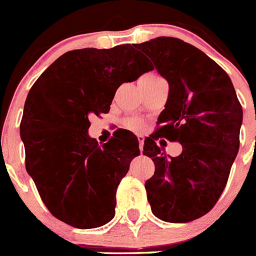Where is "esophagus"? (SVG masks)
I'll return each mask as SVG.
<instances>
[{
	"instance_id": "esophagus-1",
	"label": "esophagus",
	"mask_w": 256,
	"mask_h": 256,
	"mask_svg": "<svg viewBox=\"0 0 256 256\" xmlns=\"http://www.w3.org/2000/svg\"><path fill=\"white\" fill-rule=\"evenodd\" d=\"M144 138L142 137V136H138V144H140V151H144Z\"/></svg>"
}]
</instances>
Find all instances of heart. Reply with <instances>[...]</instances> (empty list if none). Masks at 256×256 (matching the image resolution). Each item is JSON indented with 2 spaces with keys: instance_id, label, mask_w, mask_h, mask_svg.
Masks as SVG:
<instances>
[{
  "instance_id": "heart-1",
  "label": "heart",
  "mask_w": 256,
  "mask_h": 256,
  "mask_svg": "<svg viewBox=\"0 0 256 256\" xmlns=\"http://www.w3.org/2000/svg\"><path fill=\"white\" fill-rule=\"evenodd\" d=\"M151 76H155V74H146L144 76H142V79H144V78H151ZM126 124H128V126H130V130H141L142 126H144L142 122L140 120V119H136V118H132V119H130V120L126 122Z\"/></svg>"
}]
</instances>
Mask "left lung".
<instances>
[{"instance_id":"8db88e82","label":"left lung","mask_w":256,"mask_h":256,"mask_svg":"<svg viewBox=\"0 0 256 256\" xmlns=\"http://www.w3.org/2000/svg\"><path fill=\"white\" fill-rule=\"evenodd\" d=\"M136 48L169 83L160 126L144 144V155L155 164L144 183L148 200L162 220H195L212 209L227 184L238 152L242 108L228 74L195 46L158 37ZM162 136L180 142L182 154L166 156L156 144Z\"/></svg>"}]
</instances>
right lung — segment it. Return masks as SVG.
Returning <instances> with one entry per match:
<instances>
[{
    "label": "right lung",
    "instance_id": "add662e5",
    "mask_svg": "<svg viewBox=\"0 0 256 256\" xmlns=\"http://www.w3.org/2000/svg\"><path fill=\"white\" fill-rule=\"evenodd\" d=\"M152 69L132 44L73 50L32 86L20 123L26 168L55 218L80 230L114 218L116 188L140 155L138 140L119 130L100 146L88 136L90 116L108 112L118 88Z\"/></svg>",
    "mask_w": 256,
    "mask_h": 256
}]
</instances>
